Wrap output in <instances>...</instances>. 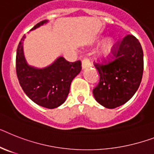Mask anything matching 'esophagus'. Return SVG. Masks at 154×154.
<instances>
[{"mask_svg":"<svg viewBox=\"0 0 154 154\" xmlns=\"http://www.w3.org/2000/svg\"><path fill=\"white\" fill-rule=\"evenodd\" d=\"M91 65V60H90V58H89L88 57H83V59L82 60V68H86Z\"/></svg>","mask_w":154,"mask_h":154,"instance_id":"1","label":"esophagus"}]
</instances>
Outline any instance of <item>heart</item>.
Instances as JSON below:
<instances>
[{"label":"heart","instance_id":"heart-1","mask_svg":"<svg viewBox=\"0 0 154 154\" xmlns=\"http://www.w3.org/2000/svg\"><path fill=\"white\" fill-rule=\"evenodd\" d=\"M114 45H115V42L112 39L109 38L108 39L105 43L103 46L101 47V51L100 53L101 55L104 56V57H106V56H109L110 54V53L112 52V50L113 49Z\"/></svg>","mask_w":154,"mask_h":154}]
</instances>
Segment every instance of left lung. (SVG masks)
Here are the masks:
<instances>
[{
    "instance_id": "left-lung-1",
    "label": "left lung",
    "mask_w": 154,
    "mask_h": 154,
    "mask_svg": "<svg viewBox=\"0 0 154 154\" xmlns=\"http://www.w3.org/2000/svg\"><path fill=\"white\" fill-rule=\"evenodd\" d=\"M99 82L93 90L96 101L108 109H115L135 94L143 74V51L140 42L131 34L114 45L106 58L94 62Z\"/></svg>"
}]
</instances>
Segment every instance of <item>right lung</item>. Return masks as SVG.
Segmentation results:
<instances>
[{
    "label": "right lung",
    "instance_id": "1",
    "mask_svg": "<svg viewBox=\"0 0 154 154\" xmlns=\"http://www.w3.org/2000/svg\"><path fill=\"white\" fill-rule=\"evenodd\" d=\"M47 22L42 20L31 30ZM25 34L18 45L16 51V75L20 84L34 103L47 109H54L66 100L73 79L82 69L80 60L69 62L60 57L48 68L36 69L26 63L23 51Z\"/></svg>",
    "mask_w": 154,
    "mask_h": 154
}]
</instances>
